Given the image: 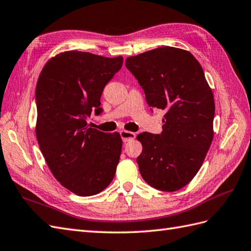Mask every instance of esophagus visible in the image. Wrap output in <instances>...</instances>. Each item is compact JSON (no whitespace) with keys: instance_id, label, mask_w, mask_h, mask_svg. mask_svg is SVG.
<instances>
[{"instance_id":"obj_1","label":"esophagus","mask_w":251,"mask_h":251,"mask_svg":"<svg viewBox=\"0 0 251 251\" xmlns=\"http://www.w3.org/2000/svg\"><path fill=\"white\" fill-rule=\"evenodd\" d=\"M120 134H121L122 140H123V142H128V141L133 140L136 138V133L131 131H127V130H121Z\"/></svg>"}]
</instances>
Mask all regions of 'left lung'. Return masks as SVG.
Here are the masks:
<instances>
[{
	"instance_id": "obj_1",
	"label": "left lung",
	"mask_w": 251,
	"mask_h": 251,
	"mask_svg": "<svg viewBox=\"0 0 251 251\" xmlns=\"http://www.w3.org/2000/svg\"><path fill=\"white\" fill-rule=\"evenodd\" d=\"M151 108L165 111L161 134L142 132L141 176L160 191L187 185L203 163L214 136V98L201 63L189 50L162 47L126 58Z\"/></svg>"
}]
</instances>
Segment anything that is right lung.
Segmentation results:
<instances>
[{"instance_id": "add662e5", "label": "right lung", "mask_w": 251, "mask_h": 251, "mask_svg": "<svg viewBox=\"0 0 251 251\" xmlns=\"http://www.w3.org/2000/svg\"><path fill=\"white\" fill-rule=\"evenodd\" d=\"M122 64V56L66 50L44 64L38 78V143L56 180L78 196L99 194L117 171L120 133L101 132L87 120L100 112L102 90Z\"/></svg>"}]
</instances>
